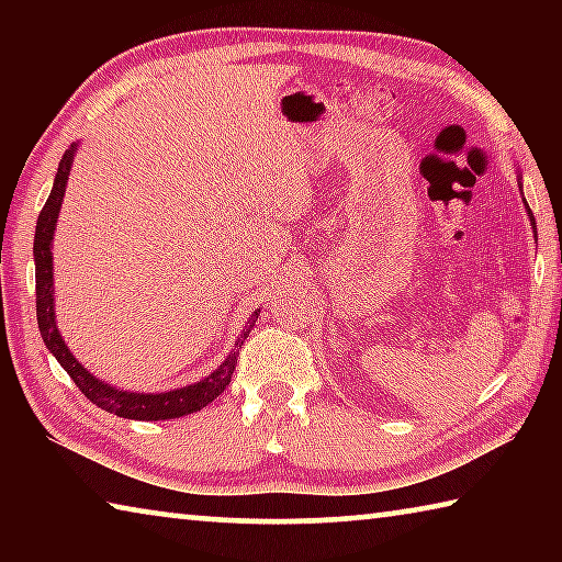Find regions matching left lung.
<instances>
[{
  "label": "left lung",
  "mask_w": 562,
  "mask_h": 562,
  "mask_svg": "<svg viewBox=\"0 0 562 562\" xmlns=\"http://www.w3.org/2000/svg\"><path fill=\"white\" fill-rule=\"evenodd\" d=\"M518 186H520V176H518ZM526 207H528V203H526ZM528 215H530V225H532V233H536V217H532V213H530V207H528ZM538 235V233H536Z\"/></svg>",
  "instance_id": "1"
}]
</instances>
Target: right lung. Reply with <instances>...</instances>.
<instances>
[{
    "label": "right lung",
    "mask_w": 562,
    "mask_h": 562,
    "mask_svg": "<svg viewBox=\"0 0 562 562\" xmlns=\"http://www.w3.org/2000/svg\"><path fill=\"white\" fill-rule=\"evenodd\" d=\"M74 154H76V144L66 150L59 170H56L54 178V188L49 198L40 213V221H36V233H34V265H36V322H40V331L46 349L52 351L56 361L66 369V374L74 379V384L79 386V392L89 398L91 404L101 406L103 412L116 414L123 418H138V422H164V418H178L193 412H201L203 406H207L213 398L221 396L225 392V386L231 384L235 364H237V355L240 349H233L227 359L221 367L215 369L213 374H207L203 382L190 384L183 389H170V392H160V394H144V392H123V389L111 386L101 379L93 376L89 369H83L76 357L71 355V349L64 345V339L59 335V327H56V317H54V255H52V240H54V227H56V217H59L61 211V201L66 193V183H69V173H71V164H74ZM260 312V310H258ZM258 312H255L252 319L247 322L243 335H240V345L243 339L250 335V329L255 327V319H258Z\"/></svg>",
    "instance_id": "1"
}]
</instances>
